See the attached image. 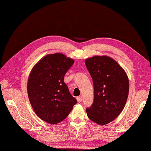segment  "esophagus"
<instances>
[{
  "label": "esophagus",
  "instance_id": "esophagus-1",
  "mask_svg": "<svg viewBox=\"0 0 151 151\" xmlns=\"http://www.w3.org/2000/svg\"><path fill=\"white\" fill-rule=\"evenodd\" d=\"M77 100L78 103H81L82 101V100H83V97L82 96H78L77 98Z\"/></svg>",
  "mask_w": 151,
  "mask_h": 151
}]
</instances>
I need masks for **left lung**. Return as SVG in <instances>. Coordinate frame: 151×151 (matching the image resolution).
I'll return each mask as SVG.
<instances>
[{"label":"left lung","mask_w":151,"mask_h":151,"mask_svg":"<svg viewBox=\"0 0 151 151\" xmlns=\"http://www.w3.org/2000/svg\"><path fill=\"white\" fill-rule=\"evenodd\" d=\"M85 63L92 77L94 100L86 108L91 120L100 125L112 122L124 108L129 91V82L124 70L113 58L94 56Z\"/></svg>","instance_id":"8db88e82"}]
</instances>
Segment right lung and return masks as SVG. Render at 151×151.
<instances>
[{
	"instance_id": "1",
	"label": "right lung",
	"mask_w": 151,
	"mask_h": 151,
	"mask_svg": "<svg viewBox=\"0 0 151 151\" xmlns=\"http://www.w3.org/2000/svg\"><path fill=\"white\" fill-rule=\"evenodd\" d=\"M74 62L62 53L48 55L29 74L27 88L31 106L38 117L50 124L64 120L77 102L63 81Z\"/></svg>"
}]
</instances>
